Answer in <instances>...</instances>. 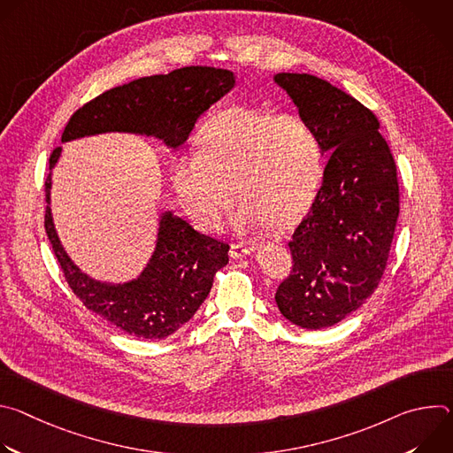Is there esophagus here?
Wrapping results in <instances>:
<instances>
[{
    "label": "esophagus",
    "instance_id": "1",
    "mask_svg": "<svg viewBox=\"0 0 453 453\" xmlns=\"http://www.w3.org/2000/svg\"><path fill=\"white\" fill-rule=\"evenodd\" d=\"M254 243H233L231 245V257H234V260H240V257H245L247 254H250V252H254Z\"/></svg>",
    "mask_w": 453,
    "mask_h": 453
}]
</instances>
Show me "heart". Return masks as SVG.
<instances>
[{"instance_id": "1", "label": "heart", "mask_w": 453, "mask_h": 453, "mask_svg": "<svg viewBox=\"0 0 453 453\" xmlns=\"http://www.w3.org/2000/svg\"><path fill=\"white\" fill-rule=\"evenodd\" d=\"M320 177L322 149L313 125L301 114L260 107L217 112L203 128L197 154L172 163L180 203L206 229L222 226L234 187L243 199L234 215L240 231L292 226L311 204Z\"/></svg>"}]
</instances>
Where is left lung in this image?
<instances>
[{"mask_svg": "<svg viewBox=\"0 0 453 453\" xmlns=\"http://www.w3.org/2000/svg\"><path fill=\"white\" fill-rule=\"evenodd\" d=\"M330 159L317 197L288 242L292 271L276 290L294 325L320 330L358 310L378 287L400 213L395 157L378 118L358 100L308 73H278Z\"/></svg>", "mask_w": 453, "mask_h": 453, "instance_id": "left-lung-1", "label": "left lung"}]
</instances>
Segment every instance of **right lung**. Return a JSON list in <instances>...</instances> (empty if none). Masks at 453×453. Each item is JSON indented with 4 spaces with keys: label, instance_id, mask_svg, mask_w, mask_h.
I'll list each match as a JSON object with an SVG mask.
<instances>
[{
    "label": "right lung",
    "instance_id": "1",
    "mask_svg": "<svg viewBox=\"0 0 453 453\" xmlns=\"http://www.w3.org/2000/svg\"><path fill=\"white\" fill-rule=\"evenodd\" d=\"M234 88L229 70L186 66L112 88L82 105L68 121L62 142L104 133H131L179 149L199 116ZM62 149L50 156L44 182V229L73 294L88 310L138 339H165L188 322L208 297L217 271L229 262V245L193 229L165 211L156 250L143 273L127 283H102L84 274L64 250L50 210L51 170Z\"/></svg>",
    "mask_w": 453,
    "mask_h": 453
}]
</instances>
